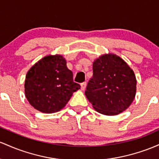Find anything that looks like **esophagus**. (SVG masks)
I'll return each mask as SVG.
<instances>
[{
	"label": "esophagus",
	"mask_w": 159,
	"mask_h": 159,
	"mask_svg": "<svg viewBox=\"0 0 159 159\" xmlns=\"http://www.w3.org/2000/svg\"><path fill=\"white\" fill-rule=\"evenodd\" d=\"M85 88H86V83H81V90L84 91Z\"/></svg>",
	"instance_id": "obj_1"
}]
</instances>
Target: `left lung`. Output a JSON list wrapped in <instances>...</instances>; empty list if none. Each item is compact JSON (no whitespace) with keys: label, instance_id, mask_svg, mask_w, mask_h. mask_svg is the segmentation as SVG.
Returning a JSON list of instances; mask_svg holds the SVG:
<instances>
[{"label":"left lung","instance_id":"left-lung-1","mask_svg":"<svg viewBox=\"0 0 159 159\" xmlns=\"http://www.w3.org/2000/svg\"><path fill=\"white\" fill-rule=\"evenodd\" d=\"M93 76L85 94L94 110L106 116H116L129 107L134 100L137 80L132 69L113 53L94 61Z\"/></svg>","mask_w":159,"mask_h":159}]
</instances>
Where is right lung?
<instances>
[{
	"label": "right lung",
	"mask_w": 159,
	"mask_h": 159,
	"mask_svg": "<svg viewBox=\"0 0 159 159\" xmlns=\"http://www.w3.org/2000/svg\"><path fill=\"white\" fill-rule=\"evenodd\" d=\"M80 89L61 55H49L41 58L28 71L25 81L28 101L44 113L60 111Z\"/></svg>",
	"instance_id": "add662e5"
}]
</instances>
